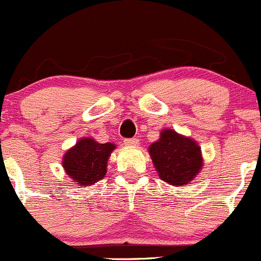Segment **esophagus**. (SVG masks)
<instances>
[{
	"label": "esophagus",
	"instance_id": "1",
	"mask_svg": "<svg viewBox=\"0 0 261 261\" xmlns=\"http://www.w3.org/2000/svg\"><path fill=\"white\" fill-rule=\"evenodd\" d=\"M124 145L136 147V146L140 145V141H138V138H126V140H124Z\"/></svg>",
	"mask_w": 261,
	"mask_h": 261
}]
</instances>
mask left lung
Wrapping results in <instances>:
<instances>
[{
  "label": "left lung",
  "mask_w": 261,
  "mask_h": 261,
  "mask_svg": "<svg viewBox=\"0 0 261 261\" xmlns=\"http://www.w3.org/2000/svg\"><path fill=\"white\" fill-rule=\"evenodd\" d=\"M159 177L172 186L190 183L202 168L201 147L173 129L161 130L160 140L148 147Z\"/></svg>",
  "instance_id": "obj_1"
}]
</instances>
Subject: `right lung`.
I'll use <instances>...</instances> for the list:
<instances>
[{"label": "right lung", "mask_w": 261, "mask_h": 261, "mask_svg": "<svg viewBox=\"0 0 261 261\" xmlns=\"http://www.w3.org/2000/svg\"><path fill=\"white\" fill-rule=\"evenodd\" d=\"M116 146L82 138L63 158L65 173L79 186H91L102 179L108 172V160Z\"/></svg>", "instance_id": "1"}]
</instances>
